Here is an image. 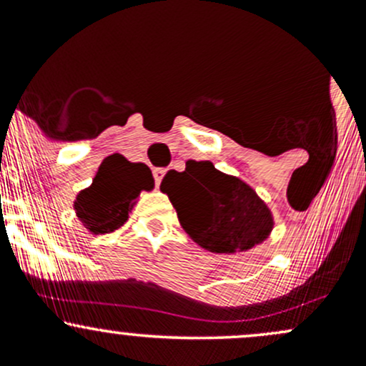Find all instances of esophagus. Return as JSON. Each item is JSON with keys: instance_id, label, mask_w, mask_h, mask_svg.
<instances>
[{"instance_id": "1", "label": "esophagus", "mask_w": 366, "mask_h": 366, "mask_svg": "<svg viewBox=\"0 0 366 366\" xmlns=\"http://www.w3.org/2000/svg\"><path fill=\"white\" fill-rule=\"evenodd\" d=\"M153 175H154V184H157V187H158L159 182H162L163 175H165V170H163V169H154L153 170Z\"/></svg>"}]
</instances>
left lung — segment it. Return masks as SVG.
I'll list each match as a JSON object with an SVG mask.
<instances>
[{
  "mask_svg": "<svg viewBox=\"0 0 366 366\" xmlns=\"http://www.w3.org/2000/svg\"><path fill=\"white\" fill-rule=\"evenodd\" d=\"M182 229L212 253L247 251L270 236L274 215L244 180L217 170L212 162H186L162 180Z\"/></svg>",
  "mask_w": 366,
  "mask_h": 366,
  "instance_id": "1",
  "label": "left lung"
}]
</instances>
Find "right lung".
<instances>
[{
	"label": "right lung",
	"instance_id": "right-lung-1",
	"mask_svg": "<svg viewBox=\"0 0 366 366\" xmlns=\"http://www.w3.org/2000/svg\"><path fill=\"white\" fill-rule=\"evenodd\" d=\"M154 179L144 163H132L115 153L103 159L89 187L74 201L75 213L91 234H108L129 220L141 191H153Z\"/></svg>",
	"mask_w": 366,
	"mask_h": 366
}]
</instances>
